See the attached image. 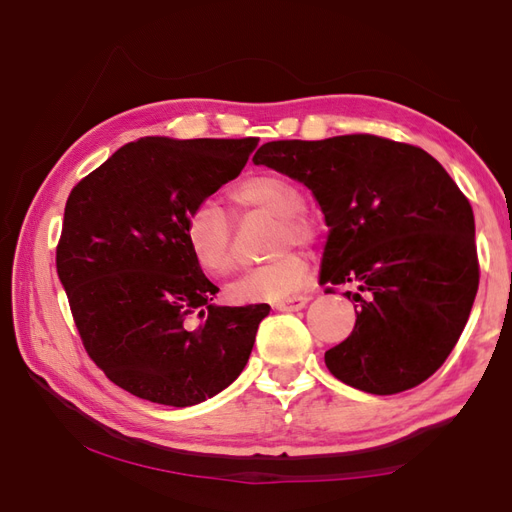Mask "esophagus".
<instances>
[{"label": "esophagus", "instance_id": "esophagus-1", "mask_svg": "<svg viewBox=\"0 0 512 512\" xmlns=\"http://www.w3.org/2000/svg\"><path fill=\"white\" fill-rule=\"evenodd\" d=\"M310 297H290V299H281L275 303V308L281 312H297L301 308H306V303Z\"/></svg>", "mask_w": 512, "mask_h": 512}]
</instances>
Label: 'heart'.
Returning <instances> with one entry per match:
<instances>
[{"label": "heart", "mask_w": 512, "mask_h": 512, "mask_svg": "<svg viewBox=\"0 0 512 512\" xmlns=\"http://www.w3.org/2000/svg\"><path fill=\"white\" fill-rule=\"evenodd\" d=\"M235 200L250 209H264L279 215L275 248L292 242L306 244L314 237V224L303 211V195L295 184L259 173L235 187ZM184 237L195 262L211 275H224L233 266V226L226 211L215 200H202L187 217ZM310 279L308 259L297 250H286L266 264L244 270L228 295L235 301H281L295 297Z\"/></svg>", "instance_id": "1"}]
</instances>
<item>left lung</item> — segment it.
I'll return each mask as SVG.
<instances>
[{
  "mask_svg": "<svg viewBox=\"0 0 512 512\" xmlns=\"http://www.w3.org/2000/svg\"><path fill=\"white\" fill-rule=\"evenodd\" d=\"M266 165L312 191L330 226L319 284H352L356 325L325 352L345 385L389 396L424 383L458 343L480 284L473 209L427 151L350 134L273 140Z\"/></svg>",
  "mask_w": 512,
  "mask_h": 512,
  "instance_id": "1",
  "label": "left lung"
}]
</instances>
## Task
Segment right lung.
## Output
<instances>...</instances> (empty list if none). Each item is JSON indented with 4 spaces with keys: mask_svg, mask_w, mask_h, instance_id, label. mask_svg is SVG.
Segmentation results:
<instances>
[{
    "mask_svg": "<svg viewBox=\"0 0 512 512\" xmlns=\"http://www.w3.org/2000/svg\"><path fill=\"white\" fill-rule=\"evenodd\" d=\"M259 138L127 143L72 189L57 273L81 341L114 385L191 407L242 374L268 303L215 306L189 213L235 180Z\"/></svg>",
    "mask_w": 512,
    "mask_h": 512,
    "instance_id": "add662e5",
    "label": "right lung"
}]
</instances>
